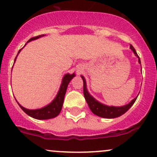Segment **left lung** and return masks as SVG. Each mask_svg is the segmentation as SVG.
Here are the masks:
<instances>
[{"mask_svg": "<svg viewBox=\"0 0 157 157\" xmlns=\"http://www.w3.org/2000/svg\"><path fill=\"white\" fill-rule=\"evenodd\" d=\"M130 48L134 52V55L138 58V62L140 64V58H139V56L137 55L136 50L134 49V47L132 46V45H130ZM81 77L82 79H83V95H84L85 99H86V102H87L89 107H90L92 112H93V114H95L96 115H97V116L105 118H114L121 116V115L125 113L128 109L132 106L133 104L134 103V102H135L136 99H137V98H134L131 102H129V103L127 104L126 105H123V106H108V105H104V104L100 103V102H98L97 100H96V99L89 93V92L87 91V89H86V83L85 78L83 76H81Z\"/></svg>", "mask_w": 157, "mask_h": 157, "instance_id": "left-lung-1", "label": "left lung"}]
</instances>
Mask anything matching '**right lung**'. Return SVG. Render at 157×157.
Returning <instances> with one entry per match:
<instances>
[{"instance_id":"obj_1","label":"right lung","mask_w":157,"mask_h":157,"mask_svg":"<svg viewBox=\"0 0 157 157\" xmlns=\"http://www.w3.org/2000/svg\"><path fill=\"white\" fill-rule=\"evenodd\" d=\"M45 35H40V36H36V37L31 38L27 42H30V41L35 40V39H37L39 38L44 36ZM21 51L20 49L19 51L18 54L20 53V52ZM17 54V55H18ZM16 57V58H17ZM15 58V61H16ZM75 76V74H67L64 76L62 79V83H61V87L59 89V91H58V94H57L56 97L54 99V100L51 102L50 104H48L46 106L43 107L42 109H34V110H31V109H27L24 107H23L22 105H20L18 103V105H20V108L22 109V110L25 112V113L27 114L28 115H29L30 117L33 118H36V119H40V120H44V119H50V118H55L56 116H58L59 115L60 112H61V109H62L63 103H64V96H65L66 91H67V86H68L70 81L73 79V77Z\"/></svg>"}]
</instances>
